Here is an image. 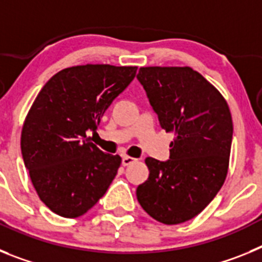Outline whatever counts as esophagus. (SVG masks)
Returning <instances> with one entry per match:
<instances>
[{
  "instance_id": "34e87169",
  "label": "esophagus",
  "mask_w": 262,
  "mask_h": 262,
  "mask_svg": "<svg viewBox=\"0 0 262 262\" xmlns=\"http://www.w3.org/2000/svg\"><path fill=\"white\" fill-rule=\"evenodd\" d=\"M134 163H136V159H134V157L123 156V159H122V164H123V166H128Z\"/></svg>"
}]
</instances>
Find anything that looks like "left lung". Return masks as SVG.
<instances>
[{"mask_svg":"<svg viewBox=\"0 0 262 262\" xmlns=\"http://www.w3.org/2000/svg\"><path fill=\"white\" fill-rule=\"evenodd\" d=\"M136 77L161 128L174 133L169 160L145 159L149 176L136 196L160 223H184L223 186L233 133L230 108L216 88L190 67H143Z\"/></svg>","mask_w":262,"mask_h":262,"instance_id":"8db88e82","label":"left lung"}]
</instances>
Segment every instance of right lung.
Listing matches in <instances>:
<instances>
[{"instance_id":"1","label":"right lung","mask_w":262,"mask_h":262,"mask_svg":"<svg viewBox=\"0 0 262 262\" xmlns=\"http://www.w3.org/2000/svg\"><path fill=\"white\" fill-rule=\"evenodd\" d=\"M136 69L108 64L66 68L48 80L32 103L20 151L39 198L55 214L84 215L117 176L120 156L103 154L86 134L96 131Z\"/></svg>"}]
</instances>
